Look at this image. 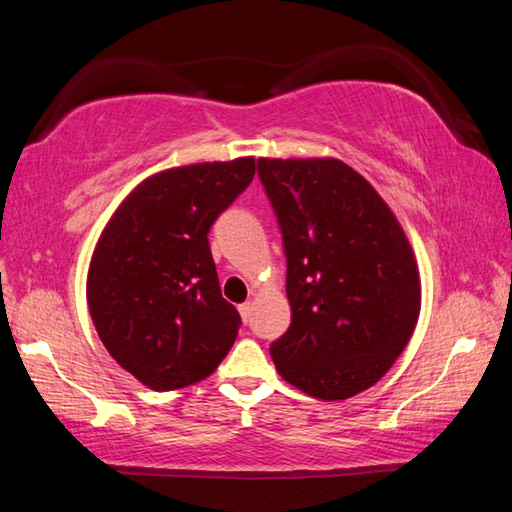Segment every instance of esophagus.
<instances>
[{
  "label": "esophagus",
  "instance_id": "1",
  "mask_svg": "<svg viewBox=\"0 0 512 512\" xmlns=\"http://www.w3.org/2000/svg\"><path fill=\"white\" fill-rule=\"evenodd\" d=\"M239 314H241V320H244V323H248L250 314H253V305H250V302H244V305H239Z\"/></svg>",
  "mask_w": 512,
  "mask_h": 512
}]
</instances>
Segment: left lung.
Wrapping results in <instances>:
<instances>
[{
    "mask_svg": "<svg viewBox=\"0 0 512 512\" xmlns=\"http://www.w3.org/2000/svg\"><path fill=\"white\" fill-rule=\"evenodd\" d=\"M287 255L291 325L271 343L280 375L318 400H348L386 375L420 316L402 225L341 160H257Z\"/></svg>",
    "mask_w": 512,
    "mask_h": 512,
    "instance_id": "obj_1",
    "label": "left lung"
}]
</instances>
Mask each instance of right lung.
I'll return each instance as SVG.
<instances>
[{"mask_svg": "<svg viewBox=\"0 0 512 512\" xmlns=\"http://www.w3.org/2000/svg\"><path fill=\"white\" fill-rule=\"evenodd\" d=\"M253 176V158L155 173L103 230L88 273L92 323L153 391L212 375L237 339L241 316L221 296L207 235Z\"/></svg>", "mask_w": 512, "mask_h": 512, "instance_id": "1", "label": "right lung"}]
</instances>
